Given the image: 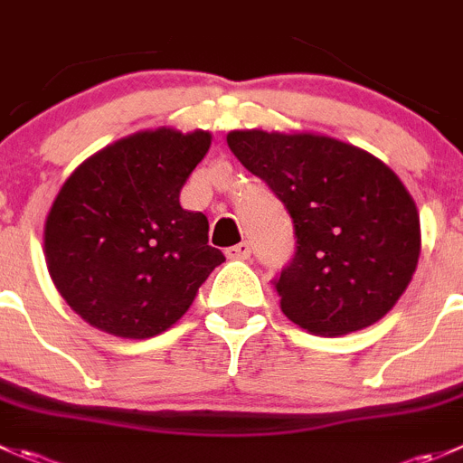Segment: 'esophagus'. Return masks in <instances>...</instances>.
I'll use <instances>...</instances> for the list:
<instances>
[{
  "label": "esophagus",
  "mask_w": 463,
  "mask_h": 463,
  "mask_svg": "<svg viewBox=\"0 0 463 463\" xmlns=\"http://www.w3.org/2000/svg\"><path fill=\"white\" fill-rule=\"evenodd\" d=\"M250 244L249 241H240L237 246H231V249H226V255L231 260H249L250 258Z\"/></svg>",
  "instance_id": "1"
}]
</instances>
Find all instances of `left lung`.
Listing matches in <instances>:
<instances>
[{
    "mask_svg": "<svg viewBox=\"0 0 463 463\" xmlns=\"http://www.w3.org/2000/svg\"><path fill=\"white\" fill-rule=\"evenodd\" d=\"M226 142L294 222L296 253L273 280L285 317L326 336L380 321L420 255L419 210L401 178L369 151L317 133L253 128Z\"/></svg>",
    "mask_w": 463,
    "mask_h": 463,
    "instance_id": "1",
    "label": "left lung"
}]
</instances>
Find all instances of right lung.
<instances>
[{
  "instance_id": "1",
  "label": "right lung",
  "mask_w": 463,
  "mask_h": 463,
  "mask_svg": "<svg viewBox=\"0 0 463 463\" xmlns=\"http://www.w3.org/2000/svg\"><path fill=\"white\" fill-rule=\"evenodd\" d=\"M210 142L208 131L133 133L62 183L44 258L58 294L90 326L124 339L160 335L226 260L208 244L205 214L178 201Z\"/></svg>"
}]
</instances>
